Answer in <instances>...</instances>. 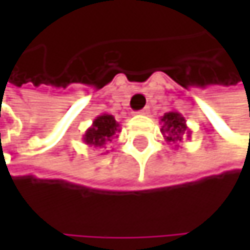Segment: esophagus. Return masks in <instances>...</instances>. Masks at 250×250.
Here are the masks:
<instances>
[{
	"label": "esophagus",
	"mask_w": 250,
	"mask_h": 250,
	"mask_svg": "<svg viewBox=\"0 0 250 250\" xmlns=\"http://www.w3.org/2000/svg\"><path fill=\"white\" fill-rule=\"evenodd\" d=\"M149 111H150V110H149V107H145L143 110H140V111H139V114H142V116H147V114H149Z\"/></svg>",
	"instance_id": "obj_1"
}]
</instances>
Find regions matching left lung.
Here are the masks:
<instances>
[{"label": "left lung", "mask_w": 250, "mask_h": 250, "mask_svg": "<svg viewBox=\"0 0 250 250\" xmlns=\"http://www.w3.org/2000/svg\"><path fill=\"white\" fill-rule=\"evenodd\" d=\"M161 123H162L161 131H162L167 143L175 145V147H179V143L184 139L191 137V130L187 125L185 117H182V114L178 111L165 113L161 117Z\"/></svg>", "instance_id": "1"}]
</instances>
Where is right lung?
I'll return each instance as SVG.
<instances>
[{
	"label": "right lung",
	"instance_id": "obj_1",
	"mask_svg": "<svg viewBox=\"0 0 250 250\" xmlns=\"http://www.w3.org/2000/svg\"><path fill=\"white\" fill-rule=\"evenodd\" d=\"M119 131L120 125L116 122V119L111 114L103 113L97 119H94L91 127H88L86 131L83 133L82 140L88 146L104 147L105 145L111 143L113 139L117 137Z\"/></svg>",
	"mask_w": 250,
	"mask_h": 250
}]
</instances>
